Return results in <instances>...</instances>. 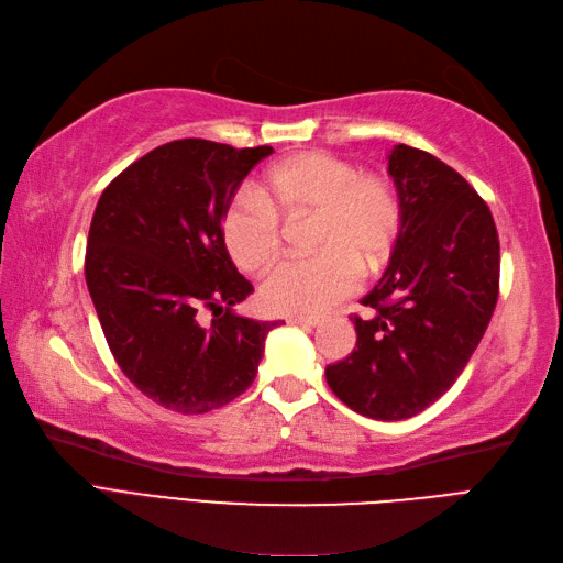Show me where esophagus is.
I'll return each mask as SVG.
<instances>
[{"mask_svg":"<svg viewBox=\"0 0 563 563\" xmlns=\"http://www.w3.org/2000/svg\"><path fill=\"white\" fill-rule=\"evenodd\" d=\"M291 324H301V328H316V324H320L318 318H289Z\"/></svg>","mask_w":563,"mask_h":563,"instance_id":"esophagus-1","label":"esophagus"}]
</instances>
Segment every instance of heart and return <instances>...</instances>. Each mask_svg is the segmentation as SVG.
I'll use <instances>...</instances> for the list:
<instances>
[{
	"label": "heart",
	"mask_w": 563,
	"mask_h": 563,
	"mask_svg": "<svg viewBox=\"0 0 563 563\" xmlns=\"http://www.w3.org/2000/svg\"><path fill=\"white\" fill-rule=\"evenodd\" d=\"M313 214L316 257L289 260L260 289L272 313L313 318L328 313L358 286V267L376 272L402 229L397 187L380 173H358L352 161L324 152L274 164L257 195L233 197L221 214V241L235 267L265 272L282 250V219Z\"/></svg>",
	"instance_id": "b5f03b06"
}]
</instances>
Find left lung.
<instances>
[{"mask_svg":"<svg viewBox=\"0 0 563 563\" xmlns=\"http://www.w3.org/2000/svg\"><path fill=\"white\" fill-rule=\"evenodd\" d=\"M402 229L390 265L354 316L356 349L324 368L332 393L358 415L399 421L457 380L498 301V233L489 207L457 170L421 148L387 154Z\"/></svg>","mask_w":563,"mask_h":563,"instance_id":"obj_1","label":"left lung"}]
</instances>
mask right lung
<instances>
[{"label": "right lung", "mask_w": 563, "mask_h": 563, "mask_svg": "<svg viewBox=\"0 0 563 563\" xmlns=\"http://www.w3.org/2000/svg\"><path fill=\"white\" fill-rule=\"evenodd\" d=\"M274 152L178 140L124 168L98 199L86 286L118 366L178 415L229 405L255 380L279 320L233 313L253 291L221 241V214ZM202 309L216 320L198 322Z\"/></svg>", "instance_id": "add662e5"}]
</instances>
